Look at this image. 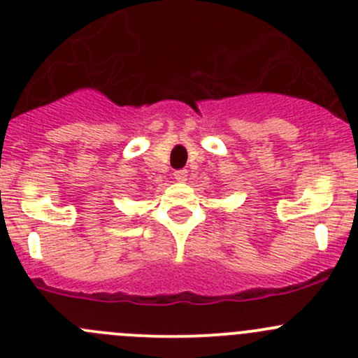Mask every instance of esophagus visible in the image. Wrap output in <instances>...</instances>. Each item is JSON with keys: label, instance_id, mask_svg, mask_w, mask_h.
<instances>
[{"label": "esophagus", "instance_id": "obj_1", "mask_svg": "<svg viewBox=\"0 0 358 358\" xmlns=\"http://www.w3.org/2000/svg\"><path fill=\"white\" fill-rule=\"evenodd\" d=\"M173 176H175L176 182H187V178H189V173H187V169H178V171L173 173Z\"/></svg>", "mask_w": 358, "mask_h": 358}]
</instances>
